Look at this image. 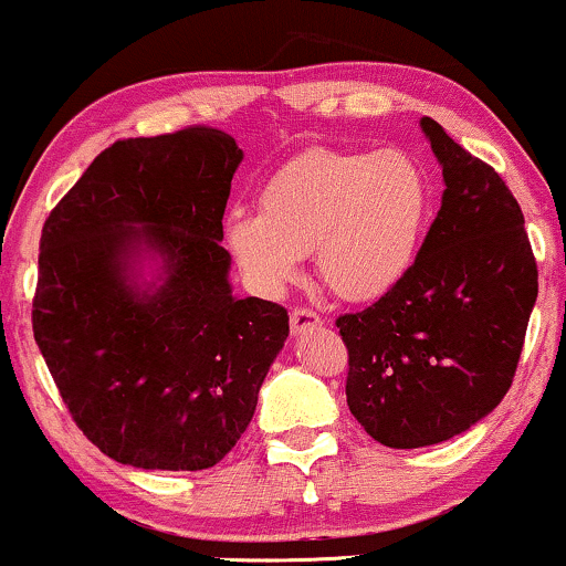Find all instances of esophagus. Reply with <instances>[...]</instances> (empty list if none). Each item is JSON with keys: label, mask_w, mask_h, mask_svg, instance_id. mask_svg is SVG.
<instances>
[{"label": "esophagus", "mask_w": 566, "mask_h": 566, "mask_svg": "<svg viewBox=\"0 0 566 566\" xmlns=\"http://www.w3.org/2000/svg\"><path fill=\"white\" fill-rule=\"evenodd\" d=\"M323 325V317L317 315V312H312V310H291V334L294 336H302V334H307V331H312V328H321Z\"/></svg>", "instance_id": "obj_1"}]
</instances>
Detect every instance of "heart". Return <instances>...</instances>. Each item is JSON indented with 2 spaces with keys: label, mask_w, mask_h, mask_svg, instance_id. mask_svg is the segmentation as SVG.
<instances>
[{
  "label": "heart",
  "mask_w": 566,
  "mask_h": 566,
  "mask_svg": "<svg viewBox=\"0 0 566 566\" xmlns=\"http://www.w3.org/2000/svg\"><path fill=\"white\" fill-rule=\"evenodd\" d=\"M431 211L427 175L400 150H310L268 179L224 243L262 294H281L315 251L321 281L347 302L387 296L413 270Z\"/></svg>",
  "instance_id": "heart-1"
}]
</instances>
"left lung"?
Returning a JSON list of instances; mask_svg holds the SVG:
<instances>
[{
  "label": "left lung",
  "instance_id": "left-lung-1",
  "mask_svg": "<svg viewBox=\"0 0 566 566\" xmlns=\"http://www.w3.org/2000/svg\"><path fill=\"white\" fill-rule=\"evenodd\" d=\"M442 166V206L405 281L342 315L347 405L387 448L463 434L506 397L520 363L537 268L524 214L497 171L421 118Z\"/></svg>",
  "mask_w": 566,
  "mask_h": 566
}]
</instances>
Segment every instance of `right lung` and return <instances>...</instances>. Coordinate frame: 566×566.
I'll return each instance as SVG.
<instances>
[{
  "mask_svg": "<svg viewBox=\"0 0 566 566\" xmlns=\"http://www.w3.org/2000/svg\"><path fill=\"white\" fill-rule=\"evenodd\" d=\"M241 161L211 126L118 139L44 222L33 338L76 427L124 467L222 461L289 338L281 304L232 294Z\"/></svg>",
  "mask_w": 566,
  "mask_h": 566,
  "instance_id": "obj_1",
  "label": "right lung"
}]
</instances>
